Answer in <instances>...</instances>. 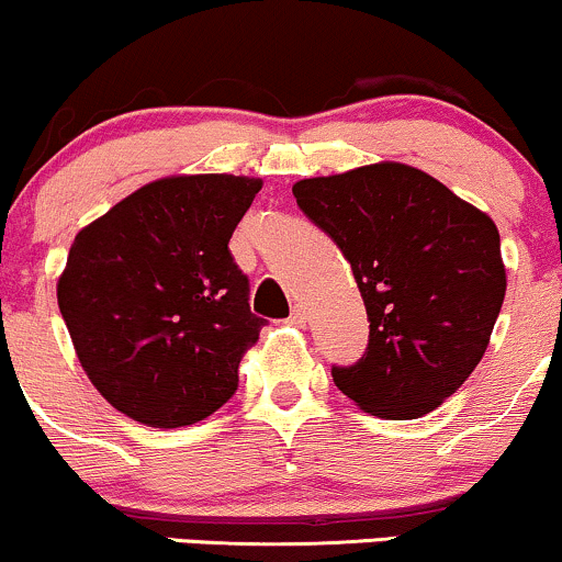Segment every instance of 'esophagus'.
<instances>
[{"instance_id": "esophagus-1", "label": "esophagus", "mask_w": 562, "mask_h": 562, "mask_svg": "<svg viewBox=\"0 0 562 562\" xmlns=\"http://www.w3.org/2000/svg\"><path fill=\"white\" fill-rule=\"evenodd\" d=\"M306 317H308L306 306H301V303H295V306L290 308L288 322H290V325H295V327H303V325H306Z\"/></svg>"}]
</instances>
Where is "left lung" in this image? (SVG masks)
<instances>
[{
  "mask_svg": "<svg viewBox=\"0 0 562 562\" xmlns=\"http://www.w3.org/2000/svg\"><path fill=\"white\" fill-rule=\"evenodd\" d=\"M299 209L351 263L370 344L333 380L385 420H415L460 389L505 301L496 224L412 166H362L293 184Z\"/></svg>",
  "mask_w": 562,
  "mask_h": 562,
  "instance_id": "left-lung-1",
  "label": "left lung"
}]
</instances>
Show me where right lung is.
<instances>
[{"mask_svg":"<svg viewBox=\"0 0 562 562\" xmlns=\"http://www.w3.org/2000/svg\"><path fill=\"white\" fill-rule=\"evenodd\" d=\"M259 190L232 173L158 179L70 245L60 314L87 378L132 420L182 428L237 391L263 319L229 237Z\"/></svg>","mask_w":562,"mask_h":562,"instance_id":"right-lung-1","label":"right lung"}]
</instances>
